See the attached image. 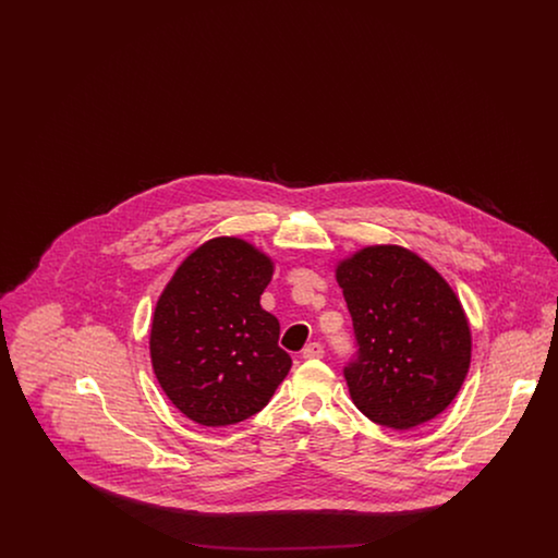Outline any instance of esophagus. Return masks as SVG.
Wrapping results in <instances>:
<instances>
[{
	"label": "esophagus",
	"instance_id": "esophagus-1",
	"mask_svg": "<svg viewBox=\"0 0 558 558\" xmlns=\"http://www.w3.org/2000/svg\"><path fill=\"white\" fill-rule=\"evenodd\" d=\"M301 355L305 360H316V357L324 355V347L319 345V343H310V345H305V349L301 351Z\"/></svg>",
	"mask_w": 558,
	"mask_h": 558
}]
</instances>
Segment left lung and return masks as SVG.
Wrapping results in <instances>:
<instances>
[{
    "mask_svg": "<svg viewBox=\"0 0 558 558\" xmlns=\"http://www.w3.org/2000/svg\"><path fill=\"white\" fill-rule=\"evenodd\" d=\"M337 282L357 345L343 368L357 410L399 430L441 414L471 366V328L450 284L396 244L357 251Z\"/></svg>",
    "mask_w": 558,
    "mask_h": 558,
    "instance_id": "1",
    "label": "left lung"
}]
</instances>
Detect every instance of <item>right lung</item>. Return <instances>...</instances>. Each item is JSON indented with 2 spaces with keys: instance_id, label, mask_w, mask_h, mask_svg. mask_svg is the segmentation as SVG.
Masks as SVG:
<instances>
[{
  "instance_id": "obj_1",
  "label": "right lung",
  "mask_w": 558,
  "mask_h": 558,
  "mask_svg": "<svg viewBox=\"0 0 558 558\" xmlns=\"http://www.w3.org/2000/svg\"><path fill=\"white\" fill-rule=\"evenodd\" d=\"M271 259L240 239L201 244L160 294L150 357L173 405L203 426L234 425L264 410L292 366L280 324L259 299Z\"/></svg>"
}]
</instances>
